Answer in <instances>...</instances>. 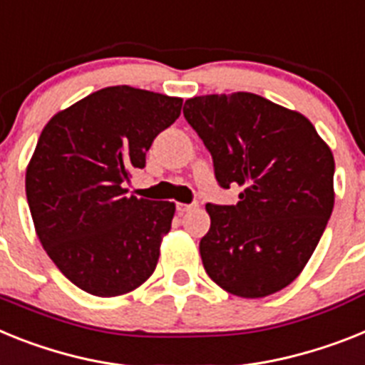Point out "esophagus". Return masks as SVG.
<instances>
[{
  "mask_svg": "<svg viewBox=\"0 0 365 365\" xmlns=\"http://www.w3.org/2000/svg\"><path fill=\"white\" fill-rule=\"evenodd\" d=\"M192 207H195V204H176L178 213H185V211L192 210Z\"/></svg>",
  "mask_w": 365,
  "mask_h": 365,
  "instance_id": "1",
  "label": "esophagus"
}]
</instances>
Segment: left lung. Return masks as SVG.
<instances>
[{
  "mask_svg": "<svg viewBox=\"0 0 365 365\" xmlns=\"http://www.w3.org/2000/svg\"><path fill=\"white\" fill-rule=\"evenodd\" d=\"M183 116L210 150L220 187H241L234 206L206 204L204 269L243 299L280 292L302 272L332 213L329 145L304 115L252 93L189 98Z\"/></svg>",
  "mask_w": 365,
  "mask_h": 365,
  "instance_id": "left-lung-1",
  "label": "left lung"
}]
</instances>
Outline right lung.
Here are the masks:
<instances>
[{
    "instance_id": "1",
    "label": "right lung",
    "mask_w": 365,
    "mask_h": 365,
    "mask_svg": "<svg viewBox=\"0 0 365 365\" xmlns=\"http://www.w3.org/2000/svg\"><path fill=\"white\" fill-rule=\"evenodd\" d=\"M182 102L116 85L44 125L26 170L27 204L44 250L79 289L118 297L155 271L176 206L128 197L125 183Z\"/></svg>"
}]
</instances>
